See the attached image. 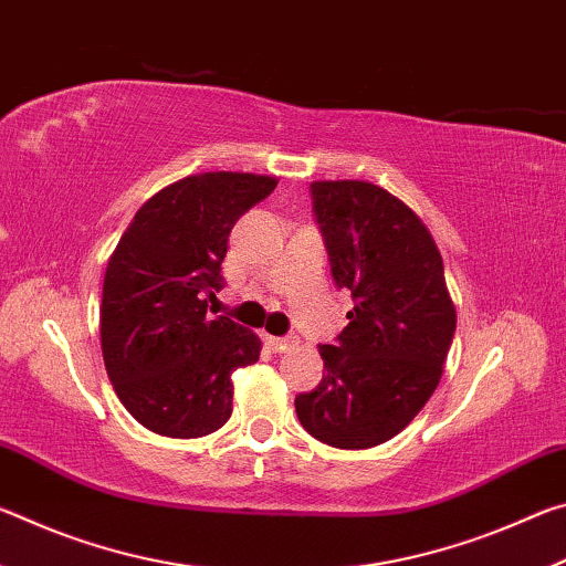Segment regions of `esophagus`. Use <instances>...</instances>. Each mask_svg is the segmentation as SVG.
Here are the masks:
<instances>
[{
	"label": "esophagus",
	"mask_w": 566,
	"mask_h": 566,
	"mask_svg": "<svg viewBox=\"0 0 566 566\" xmlns=\"http://www.w3.org/2000/svg\"><path fill=\"white\" fill-rule=\"evenodd\" d=\"M266 344H270V349L272 352H290V349H294L296 347V337H266Z\"/></svg>",
	"instance_id": "obj_1"
}]
</instances>
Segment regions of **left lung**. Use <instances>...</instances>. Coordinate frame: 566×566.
I'll use <instances>...</instances> for the list:
<instances>
[{
  "instance_id": "obj_1",
  "label": "left lung",
  "mask_w": 566,
  "mask_h": 566,
  "mask_svg": "<svg viewBox=\"0 0 566 566\" xmlns=\"http://www.w3.org/2000/svg\"><path fill=\"white\" fill-rule=\"evenodd\" d=\"M332 276L352 292L349 324L322 344L327 375L294 399L302 427L337 449L397 437L442 379L457 329L442 254L424 222L371 181H312Z\"/></svg>"
}]
</instances>
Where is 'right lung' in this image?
<instances>
[{"label": "right lung", "mask_w": 566, "mask_h": 566, "mask_svg": "<svg viewBox=\"0 0 566 566\" xmlns=\"http://www.w3.org/2000/svg\"><path fill=\"white\" fill-rule=\"evenodd\" d=\"M274 177L205 171L157 191L134 214L107 262L102 354L114 391L149 432L197 439L232 415V371L262 342L207 302L222 290L237 219L270 197Z\"/></svg>", "instance_id": "1"}]
</instances>
